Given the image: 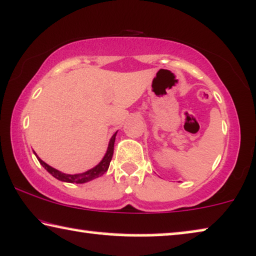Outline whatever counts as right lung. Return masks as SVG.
Instances as JSON below:
<instances>
[{"instance_id": "right-lung-1", "label": "right lung", "mask_w": 256, "mask_h": 256, "mask_svg": "<svg viewBox=\"0 0 256 256\" xmlns=\"http://www.w3.org/2000/svg\"><path fill=\"white\" fill-rule=\"evenodd\" d=\"M116 134H118V132L110 138V143H108L107 152H106V154H104V156L102 157V160L99 162V164H96V166L92 168V169L87 170V171H85V172H82V174H70L62 172V171H59L57 169H54V168L48 166V164L45 163L44 160H42L40 157L37 156L36 152H34V155H36L37 160H40V163L44 166V169L46 170L48 174H51L54 178H57L58 180L65 182V183L84 184V183H87V182H90L92 180H96V178H98V177L102 176V174L108 170V168H110V163L112 160V157H113L114 142H115V138H116Z\"/></svg>"}]
</instances>
